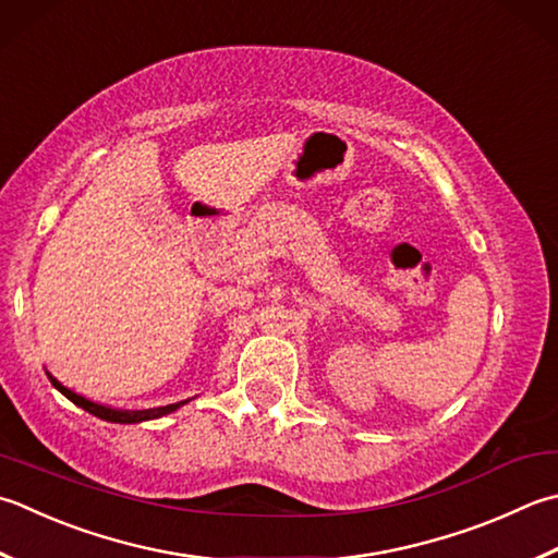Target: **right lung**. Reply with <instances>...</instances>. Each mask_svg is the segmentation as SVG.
Wrapping results in <instances>:
<instances>
[{
    "mask_svg": "<svg viewBox=\"0 0 558 558\" xmlns=\"http://www.w3.org/2000/svg\"><path fill=\"white\" fill-rule=\"evenodd\" d=\"M46 375H48V379L52 381V387L60 391V395L68 397V399H70L72 403H76V407H80V409L89 411L92 416L101 418V421H111V423H142V421H155V418L167 416V413H173L177 409H181L183 403H189V401H191V399H185V401H179V403H169V407H159V409H142V411L113 409V407H106V403H98V401H94V399H86L84 395H76L74 389L64 387L58 377L48 373V369H46Z\"/></svg>",
    "mask_w": 558,
    "mask_h": 558,
    "instance_id": "obj_1",
    "label": "right lung"
}]
</instances>
